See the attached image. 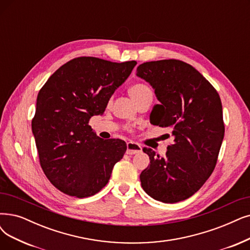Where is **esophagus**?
Returning <instances> with one entry per match:
<instances>
[{"label":"esophagus","instance_id":"34e87169","mask_svg":"<svg viewBox=\"0 0 250 250\" xmlns=\"http://www.w3.org/2000/svg\"><path fill=\"white\" fill-rule=\"evenodd\" d=\"M143 151V147L139 144H136L134 142H129L127 143V151L126 153L128 155H134V154H138Z\"/></svg>","mask_w":250,"mask_h":250}]
</instances>
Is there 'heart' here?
Segmentation results:
<instances>
[{"label": "heart", "instance_id": "1", "mask_svg": "<svg viewBox=\"0 0 250 250\" xmlns=\"http://www.w3.org/2000/svg\"><path fill=\"white\" fill-rule=\"evenodd\" d=\"M129 94L132 97L135 103L139 102L141 99L147 97V96H153L152 89L149 88L145 83H135L130 88H129Z\"/></svg>", "mask_w": 250, "mask_h": 250}]
</instances>
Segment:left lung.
I'll return each instance as SVG.
<instances>
[{"label":"left lung","instance_id":"1","mask_svg":"<svg viewBox=\"0 0 250 250\" xmlns=\"http://www.w3.org/2000/svg\"><path fill=\"white\" fill-rule=\"evenodd\" d=\"M136 76L153 87L160 102L149 121L170 128L174 138L164 157L144 148L149 164L141 173L142 187L163 203L186 200L215 167L225 134L221 98L195 67L176 59L139 64Z\"/></svg>","mask_w":250,"mask_h":250}]
</instances>
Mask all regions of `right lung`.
I'll return each instance as SVG.
<instances>
[{
    "mask_svg": "<svg viewBox=\"0 0 250 250\" xmlns=\"http://www.w3.org/2000/svg\"><path fill=\"white\" fill-rule=\"evenodd\" d=\"M136 62H112L96 57L69 61L40 90L32 130L40 164L59 191L90 197L107 184L127 146L104 141L88 125L103 115L109 98L131 74Z\"/></svg>",
    "mask_w": 250,
    "mask_h": 250,
    "instance_id": "obj_1",
    "label": "right lung"
}]
</instances>
